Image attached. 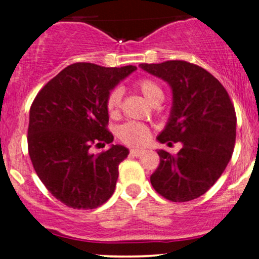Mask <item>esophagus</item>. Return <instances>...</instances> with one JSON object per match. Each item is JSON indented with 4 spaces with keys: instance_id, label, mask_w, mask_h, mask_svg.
I'll list each match as a JSON object with an SVG mask.
<instances>
[{
    "instance_id": "esophagus-1",
    "label": "esophagus",
    "mask_w": 259,
    "mask_h": 259,
    "mask_svg": "<svg viewBox=\"0 0 259 259\" xmlns=\"http://www.w3.org/2000/svg\"><path fill=\"white\" fill-rule=\"evenodd\" d=\"M142 153H144V151L140 150V148H132V150H130V154H132L133 157H139L141 156Z\"/></svg>"
}]
</instances>
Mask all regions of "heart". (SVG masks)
Segmentation results:
<instances>
[{"instance_id": "1", "label": "heart", "mask_w": 259, "mask_h": 259, "mask_svg": "<svg viewBox=\"0 0 259 259\" xmlns=\"http://www.w3.org/2000/svg\"><path fill=\"white\" fill-rule=\"evenodd\" d=\"M136 88L142 92L146 99L150 101L152 105L160 103L164 99V92L160 88L158 82H156L152 79H140L136 81ZM121 99H123V90L120 88L112 89L111 92L107 96L106 107L107 111L111 115H115L119 112L121 106ZM118 136L120 141L129 146H141L150 138V130L146 125L135 121H129L121 125L118 130Z\"/></svg>"}]
</instances>
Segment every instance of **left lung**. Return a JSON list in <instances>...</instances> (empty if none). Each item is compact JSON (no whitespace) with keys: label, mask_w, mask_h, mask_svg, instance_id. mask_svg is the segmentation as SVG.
Listing matches in <instances>:
<instances>
[{"label":"left lung","mask_w":259,"mask_h":259,"mask_svg":"<svg viewBox=\"0 0 259 259\" xmlns=\"http://www.w3.org/2000/svg\"><path fill=\"white\" fill-rule=\"evenodd\" d=\"M147 73L167 81L173 106L160 144L181 142L175 156L158 150L153 189L171 202L200 197L221 178L234 152L236 113L227 90L206 69L185 61L142 63Z\"/></svg>","instance_id":"1"}]
</instances>
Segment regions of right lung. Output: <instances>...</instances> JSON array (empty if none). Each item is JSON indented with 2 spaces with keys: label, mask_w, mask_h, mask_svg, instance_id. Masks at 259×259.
Masks as SVG:
<instances>
[{
  "label": "right lung",
  "mask_w": 259,
  "mask_h": 259,
  "mask_svg": "<svg viewBox=\"0 0 259 259\" xmlns=\"http://www.w3.org/2000/svg\"><path fill=\"white\" fill-rule=\"evenodd\" d=\"M134 70V65L74 63L35 97L29 114V156L46 189L65 206L94 209L114 192L118 165L129 150L111 145L94 154L91 147L113 142L107 129V96Z\"/></svg>",
  "instance_id": "right-lung-1"
}]
</instances>
